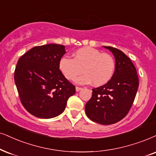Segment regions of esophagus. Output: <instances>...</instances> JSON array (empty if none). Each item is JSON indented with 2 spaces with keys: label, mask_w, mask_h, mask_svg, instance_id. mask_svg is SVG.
<instances>
[{
  "label": "esophagus",
  "mask_w": 156,
  "mask_h": 156,
  "mask_svg": "<svg viewBox=\"0 0 156 156\" xmlns=\"http://www.w3.org/2000/svg\"><path fill=\"white\" fill-rule=\"evenodd\" d=\"M82 89H83V88H81V87H78V86H76V91H79V90H82Z\"/></svg>",
  "instance_id": "obj_1"
}]
</instances>
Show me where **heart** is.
I'll return each instance as SVG.
<instances>
[{
  "instance_id": "1",
  "label": "heart",
  "mask_w": 156,
  "mask_h": 156,
  "mask_svg": "<svg viewBox=\"0 0 156 156\" xmlns=\"http://www.w3.org/2000/svg\"><path fill=\"white\" fill-rule=\"evenodd\" d=\"M59 68L68 80H74L83 71L85 73L76 79L77 83L93 82L95 86H101L107 83L113 76L115 61L109 54L86 47L75 51L73 59L67 57L61 58Z\"/></svg>"
}]
</instances>
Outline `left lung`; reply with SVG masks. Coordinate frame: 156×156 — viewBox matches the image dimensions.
<instances>
[{"instance_id":"8db88e82","label":"left lung","mask_w":156,"mask_h":156,"mask_svg":"<svg viewBox=\"0 0 156 156\" xmlns=\"http://www.w3.org/2000/svg\"><path fill=\"white\" fill-rule=\"evenodd\" d=\"M104 47L113 53L115 70L107 83L93 88L85 111L93 122L108 125L117 123L128 114L138 89L139 79L135 66L125 53L114 47Z\"/></svg>"}]
</instances>
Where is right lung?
Wrapping results in <instances>:
<instances>
[{"instance_id": "1", "label": "right lung", "mask_w": 156, "mask_h": 156, "mask_svg": "<svg viewBox=\"0 0 156 156\" xmlns=\"http://www.w3.org/2000/svg\"><path fill=\"white\" fill-rule=\"evenodd\" d=\"M66 52L64 45L45 44L33 47L18 60L16 86L23 107L34 117L50 119L60 115L76 93L74 85L59 68Z\"/></svg>"}]
</instances>
